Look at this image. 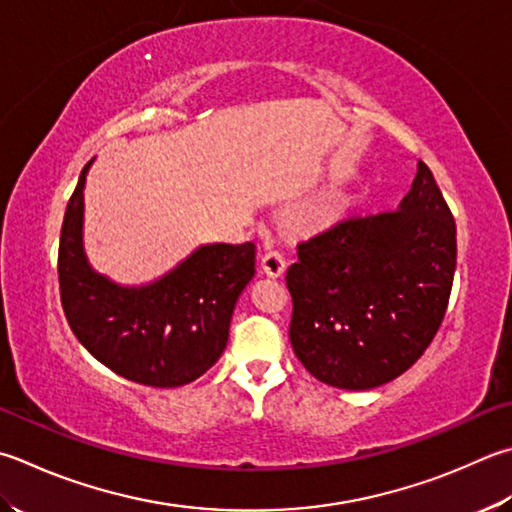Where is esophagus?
<instances>
[{"mask_svg":"<svg viewBox=\"0 0 512 512\" xmlns=\"http://www.w3.org/2000/svg\"><path fill=\"white\" fill-rule=\"evenodd\" d=\"M260 269L269 278H281L285 274V258L278 252H267L260 258Z\"/></svg>","mask_w":512,"mask_h":512,"instance_id":"34e87169","label":"esophagus"}]
</instances>
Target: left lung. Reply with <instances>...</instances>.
<instances>
[{"instance_id":"8db88e82","label":"left lung","mask_w":512,"mask_h":512,"mask_svg":"<svg viewBox=\"0 0 512 512\" xmlns=\"http://www.w3.org/2000/svg\"><path fill=\"white\" fill-rule=\"evenodd\" d=\"M455 267V218L419 162L397 209L347 218L298 245L285 276L294 354L332 388L397 379L435 339Z\"/></svg>"}]
</instances>
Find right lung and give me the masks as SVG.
<instances>
[{"label":"right lung","mask_w":512,"mask_h":512,"mask_svg":"<svg viewBox=\"0 0 512 512\" xmlns=\"http://www.w3.org/2000/svg\"><path fill=\"white\" fill-rule=\"evenodd\" d=\"M82 169L66 205L57 276L73 334L115 374L151 388L196 381L225 352L238 296L256 269L254 243L202 245L158 281L124 287L89 265L82 245Z\"/></svg>","instance_id":"right-lung-1"}]
</instances>
